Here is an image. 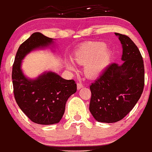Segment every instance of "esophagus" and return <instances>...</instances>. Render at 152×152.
<instances>
[{
    "mask_svg": "<svg viewBox=\"0 0 152 152\" xmlns=\"http://www.w3.org/2000/svg\"><path fill=\"white\" fill-rule=\"evenodd\" d=\"M77 89H80L81 88L83 87V85H82L81 82H77Z\"/></svg>",
    "mask_w": 152,
    "mask_h": 152,
    "instance_id": "esophagus-1",
    "label": "esophagus"
}]
</instances>
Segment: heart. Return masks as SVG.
<instances>
[{
    "label": "heart",
    "instance_id": "obj_1",
    "mask_svg": "<svg viewBox=\"0 0 152 152\" xmlns=\"http://www.w3.org/2000/svg\"><path fill=\"white\" fill-rule=\"evenodd\" d=\"M111 51L103 42H94L83 46L77 53L75 60L85 63V72L89 77H96L104 72L110 62ZM70 67L71 68L70 65Z\"/></svg>",
    "mask_w": 152,
    "mask_h": 152
}]
</instances>
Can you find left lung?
Segmentation results:
<instances>
[{"instance_id":"1","label":"left lung","mask_w":152,"mask_h":152,"mask_svg":"<svg viewBox=\"0 0 152 152\" xmlns=\"http://www.w3.org/2000/svg\"><path fill=\"white\" fill-rule=\"evenodd\" d=\"M115 34L123 46V63L108 65L89 87V110L97 121L102 123H115L128 115L145 86V66L140 50L130 37Z\"/></svg>"}]
</instances>
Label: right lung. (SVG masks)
I'll return each mask as SVG.
<instances>
[{"mask_svg":"<svg viewBox=\"0 0 152 152\" xmlns=\"http://www.w3.org/2000/svg\"><path fill=\"white\" fill-rule=\"evenodd\" d=\"M53 39L35 32L20 45L12 65L13 93L17 104L34 123L51 125L61 121L65 104L76 92L73 80H65L54 72H47L32 80L26 78L20 69L26 54L35 48L51 44Z\"/></svg>","mask_w":152,"mask_h":152,"instance_id":"add662e5","label":"right lung"}]
</instances>
